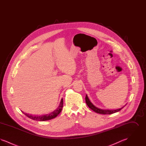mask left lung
Segmentation results:
<instances>
[{
  "label": "left lung",
  "mask_w": 146,
  "mask_h": 146,
  "mask_svg": "<svg viewBox=\"0 0 146 146\" xmlns=\"http://www.w3.org/2000/svg\"><path fill=\"white\" fill-rule=\"evenodd\" d=\"M85 101H86V104L88 106V107L91 109L92 111H95L96 113H99V114H113L116 112L120 111L122 108H124L123 106L120 108L119 109H116V110H104V109H101L97 107H96L95 105L92 104V103L90 101V100H89V97L87 95H86V97H85ZM126 105V104H125Z\"/></svg>",
  "instance_id": "left-lung-1"
}]
</instances>
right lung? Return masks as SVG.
I'll list each match as a JSON object with an SVG mask.
<instances>
[{"label":"right lung","mask_w":146,"mask_h":146,"mask_svg":"<svg viewBox=\"0 0 146 146\" xmlns=\"http://www.w3.org/2000/svg\"><path fill=\"white\" fill-rule=\"evenodd\" d=\"M63 104V98H62L60 104L56 110H55L54 111L50 113L49 114H44V115H32V114H29L27 113H25L23 111L22 112L27 117L31 119H33L34 120L40 121H46V120H49L50 119L55 118L61 113V111H62V110Z\"/></svg>","instance_id":"add662e5"}]
</instances>
